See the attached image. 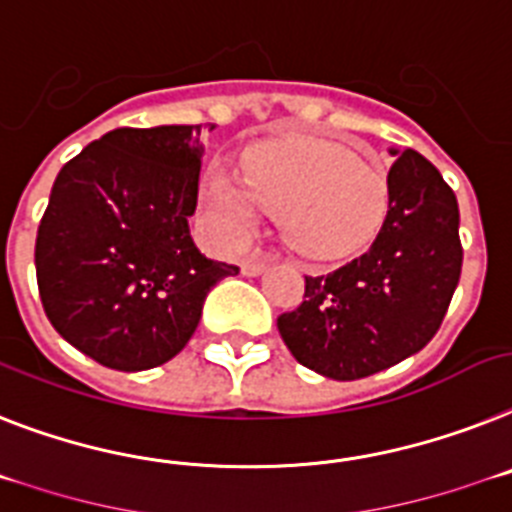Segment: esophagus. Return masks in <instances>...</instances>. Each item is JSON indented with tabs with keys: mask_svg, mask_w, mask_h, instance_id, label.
Instances as JSON below:
<instances>
[{
	"mask_svg": "<svg viewBox=\"0 0 512 512\" xmlns=\"http://www.w3.org/2000/svg\"><path fill=\"white\" fill-rule=\"evenodd\" d=\"M263 270H265V257H247V260H242L244 276H260Z\"/></svg>",
	"mask_w": 512,
	"mask_h": 512,
	"instance_id": "esophagus-1",
	"label": "esophagus"
}]
</instances>
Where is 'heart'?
I'll return each mask as SVG.
<instances>
[{"mask_svg": "<svg viewBox=\"0 0 512 512\" xmlns=\"http://www.w3.org/2000/svg\"><path fill=\"white\" fill-rule=\"evenodd\" d=\"M205 203L218 231L239 242L252 231L257 208L278 213L283 236L312 260H341L367 247L390 205L380 166L325 137H286L257 145L242 182L213 174Z\"/></svg>", "mask_w": 512, "mask_h": 512, "instance_id": "1", "label": "heart"}]
</instances>
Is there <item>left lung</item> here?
I'll list each match as a JSON object with an SVG mask.
<instances>
[{"label": "left lung", "instance_id": "1", "mask_svg": "<svg viewBox=\"0 0 512 512\" xmlns=\"http://www.w3.org/2000/svg\"><path fill=\"white\" fill-rule=\"evenodd\" d=\"M388 187L372 247L328 276H304V302L278 315L291 356L330 380H362L422 351L461 278L458 203L440 171L409 148Z\"/></svg>", "mask_w": 512, "mask_h": 512}]
</instances>
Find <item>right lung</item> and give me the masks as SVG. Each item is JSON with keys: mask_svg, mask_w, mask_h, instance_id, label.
Listing matches in <instances>:
<instances>
[{"mask_svg": "<svg viewBox=\"0 0 512 512\" xmlns=\"http://www.w3.org/2000/svg\"><path fill=\"white\" fill-rule=\"evenodd\" d=\"M203 130L119 127L64 163L51 187L38 294L59 336L103 367L140 372L174 359L208 291L239 273L192 242Z\"/></svg>", "mask_w": 512, "mask_h": 512, "instance_id": "right-lung-1", "label": "right lung"}]
</instances>
